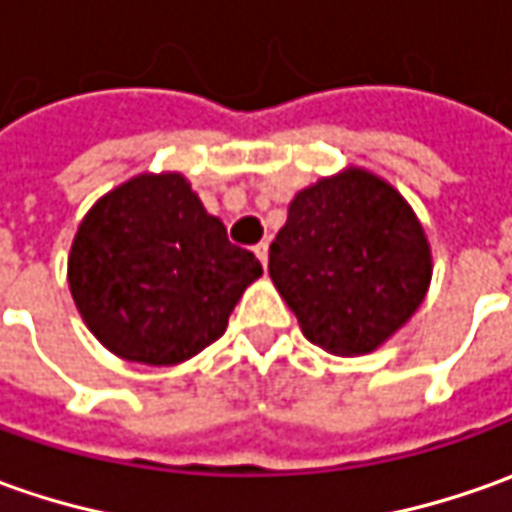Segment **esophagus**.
Here are the masks:
<instances>
[{"label": "esophagus", "instance_id": "1", "mask_svg": "<svg viewBox=\"0 0 512 512\" xmlns=\"http://www.w3.org/2000/svg\"><path fill=\"white\" fill-rule=\"evenodd\" d=\"M255 255H257V260L263 263V266L269 263V243H266V240H260V243H257Z\"/></svg>", "mask_w": 512, "mask_h": 512}]
</instances>
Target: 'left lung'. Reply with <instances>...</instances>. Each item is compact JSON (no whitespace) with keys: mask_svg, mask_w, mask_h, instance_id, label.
<instances>
[{"mask_svg":"<svg viewBox=\"0 0 512 512\" xmlns=\"http://www.w3.org/2000/svg\"><path fill=\"white\" fill-rule=\"evenodd\" d=\"M274 289L306 340L337 357L385 345L422 306L433 274L428 235L377 172L345 167L300 189L269 249Z\"/></svg>","mask_w":512,"mask_h":512,"instance_id":"obj_1","label":"left lung"}]
</instances>
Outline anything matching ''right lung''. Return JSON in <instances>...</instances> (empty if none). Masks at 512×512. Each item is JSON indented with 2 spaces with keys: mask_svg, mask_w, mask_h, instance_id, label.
Returning a JSON list of instances; mask_svg holds the SVG:
<instances>
[{
  "mask_svg": "<svg viewBox=\"0 0 512 512\" xmlns=\"http://www.w3.org/2000/svg\"><path fill=\"white\" fill-rule=\"evenodd\" d=\"M260 274L181 172H141L101 195L67 255L84 326L115 357L144 365L201 354Z\"/></svg>",
  "mask_w": 512,
  "mask_h": 512,
  "instance_id": "add662e5",
  "label": "right lung"
}]
</instances>
